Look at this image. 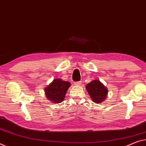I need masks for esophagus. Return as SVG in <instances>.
Listing matches in <instances>:
<instances>
[{
    "label": "esophagus",
    "instance_id": "1",
    "mask_svg": "<svg viewBox=\"0 0 146 146\" xmlns=\"http://www.w3.org/2000/svg\"><path fill=\"white\" fill-rule=\"evenodd\" d=\"M82 84V82L80 81V82H74V85L75 86H80Z\"/></svg>",
    "mask_w": 146,
    "mask_h": 146
}]
</instances>
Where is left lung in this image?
<instances>
[{"mask_svg": "<svg viewBox=\"0 0 146 146\" xmlns=\"http://www.w3.org/2000/svg\"><path fill=\"white\" fill-rule=\"evenodd\" d=\"M86 89L89 95L95 103H100L106 98L108 90L99 80H95L87 84Z\"/></svg>", "mask_w": 146, "mask_h": 146, "instance_id": "obj_1", "label": "left lung"}]
</instances>
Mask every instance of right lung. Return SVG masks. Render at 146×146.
I'll return each instance as SVG.
<instances>
[{
    "mask_svg": "<svg viewBox=\"0 0 146 146\" xmlns=\"http://www.w3.org/2000/svg\"><path fill=\"white\" fill-rule=\"evenodd\" d=\"M70 86V83L60 79H55L45 89L46 97L55 103H60Z\"/></svg>",
    "mask_w": 146,
    "mask_h": 146,
    "instance_id": "right-lung-1",
    "label": "right lung"
}]
</instances>
